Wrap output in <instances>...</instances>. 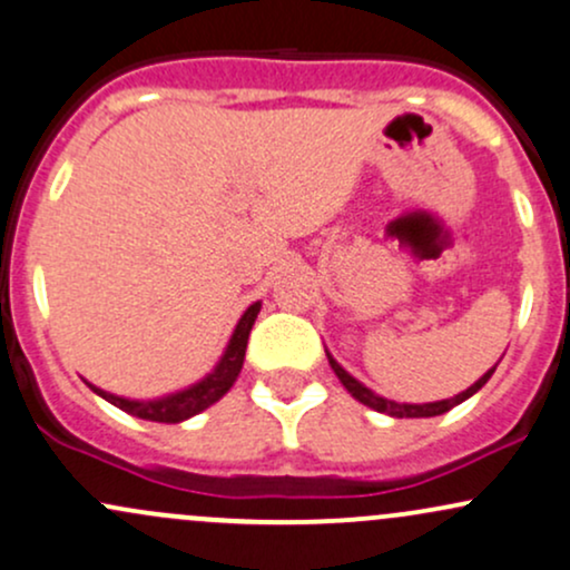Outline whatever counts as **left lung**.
Returning <instances> with one entry per match:
<instances>
[{"instance_id": "8db88e82", "label": "left lung", "mask_w": 570, "mask_h": 570, "mask_svg": "<svg viewBox=\"0 0 570 570\" xmlns=\"http://www.w3.org/2000/svg\"><path fill=\"white\" fill-rule=\"evenodd\" d=\"M328 363H331V368L336 371L338 382H342V385L347 387V393L353 395L355 401H361V404H366V406H371V409H376V412H382V414H390V417H436V414H444V412H450L452 406L463 404L465 399H471V395H474L476 390L482 387L484 382L490 380V376H492V371H495V368H490L488 374L482 376V380H476L474 385H471L469 390H463V393L455 395V399H444V401H436V404H395V401H387V399H382V395L371 393L368 387H363L361 382H357L355 376H350L347 371H344L342 366H338V363H336L334 357H331V355H328Z\"/></svg>"}]
</instances>
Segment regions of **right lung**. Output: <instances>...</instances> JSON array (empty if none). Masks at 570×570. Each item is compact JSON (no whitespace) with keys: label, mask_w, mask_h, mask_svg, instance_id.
Here are the masks:
<instances>
[{"label":"right lung","mask_w":570,"mask_h":570,"mask_svg":"<svg viewBox=\"0 0 570 570\" xmlns=\"http://www.w3.org/2000/svg\"><path fill=\"white\" fill-rule=\"evenodd\" d=\"M258 312H261V304H253L250 309L242 315L232 342H228L226 347V355L220 357V363H217L213 374L204 376L199 385L183 390V393L166 395V399H158V401H129V399H118V395L112 393H105V390L94 385L91 390L94 393H99L105 401H110V404L124 409V412L134 414V417L150 420V423H183V420L194 417V414H199L207 406H213L215 401H220L223 395L232 390L236 376H239L242 371V363H245L247 338H250V328L255 317H258Z\"/></svg>","instance_id":"right-lung-1"}]
</instances>
